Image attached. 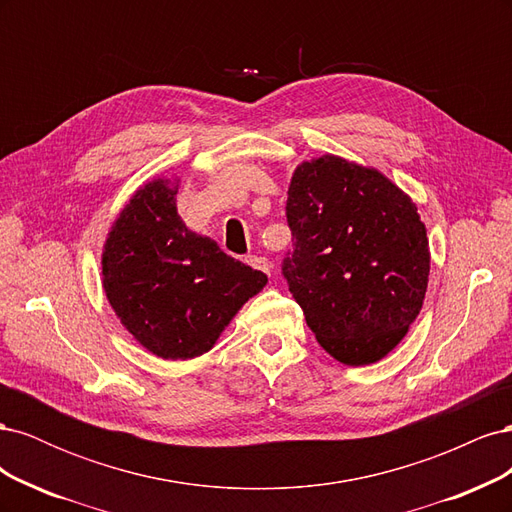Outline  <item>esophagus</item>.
<instances>
[{
    "instance_id": "1",
    "label": "esophagus",
    "mask_w": 512,
    "mask_h": 512,
    "mask_svg": "<svg viewBox=\"0 0 512 512\" xmlns=\"http://www.w3.org/2000/svg\"><path fill=\"white\" fill-rule=\"evenodd\" d=\"M247 265L271 277V265H269V260L265 256H247Z\"/></svg>"
}]
</instances>
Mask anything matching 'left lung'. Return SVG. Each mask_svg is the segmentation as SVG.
Segmentation results:
<instances>
[{
  "mask_svg": "<svg viewBox=\"0 0 512 512\" xmlns=\"http://www.w3.org/2000/svg\"><path fill=\"white\" fill-rule=\"evenodd\" d=\"M282 275L318 344L346 365L389 354L421 312L427 230L416 205L376 168L337 156L294 170Z\"/></svg>",
  "mask_w": 512,
  "mask_h": 512,
  "instance_id": "left-lung-1",
  "label": "left lung"
}]
</instances>
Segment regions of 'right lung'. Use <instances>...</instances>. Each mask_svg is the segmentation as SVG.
<instances>
[{"label":"right lung","instance_id":"right-lung-1","mask_svg":"<svg viewBox=\"0 0 512 512\" xmlns=\"http://www.w3.org/2000/svg\"><path fill=\"white\" fill-rule=\"evenodd\" d=\"M177 185L149 181L108 232L102 254L106 299L149 352L185 361L211 350L267 275L190 232L175 203Z\"/></svg>","mask_w":512,"mask_h":512}]
</instances>
